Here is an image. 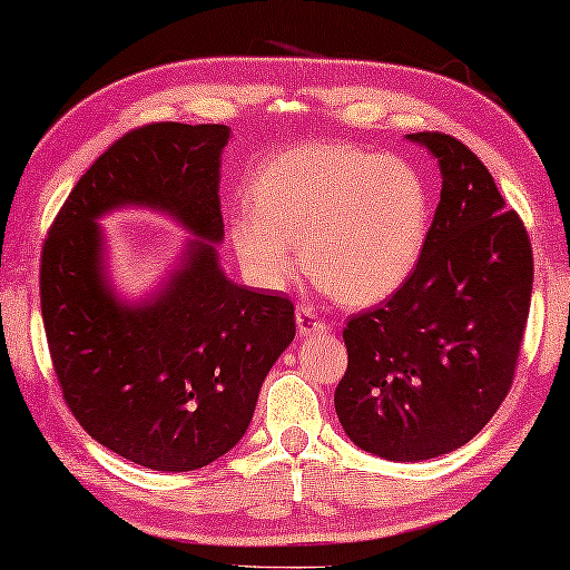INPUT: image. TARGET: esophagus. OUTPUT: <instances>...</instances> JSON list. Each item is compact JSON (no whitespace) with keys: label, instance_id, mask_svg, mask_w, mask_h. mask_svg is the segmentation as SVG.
I'll use <instances>...</instances> for the list:
<instances>
[{"label":"esophagus","instance_id":"34e87169","mask_svg":"<svg viewBox=\"0 0 570 570\" xmlns=\"http://www.w3.org/2000/svg\"><path fill=\"white\" fill-rule=\"evenodd\" d=\"M295 324H298L301 337H308V334H322L330 330V324H326L324 318L318 316V311L311 306H298V311H295Z\"/></svg>","mask_w":570,"mask_h":570}]
</instances>
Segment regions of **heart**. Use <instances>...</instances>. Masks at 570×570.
<instances>
[{"mask_svg":"<svg viewBox=\"0 0 570 570\" xmlns=\"http://www.w3.org/2000/svg\"><path fill=\"white\" fill-rule=\"evenodd\" d=\"M233 248L264 287L298 272L345 306H373L400 291L423 256L431 191L407 163L345 142L303 145L269 160L252 205L228 217Z\"/></svg>","mask_w":570,"mask_h":570,"instance_id":"1","label":"heart"}]
</instances>
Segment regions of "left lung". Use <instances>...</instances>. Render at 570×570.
<instances>
[{
	"instance_id": "left-lung-1",
	"label": "left lung",
	"mask_w": 570,
	"mask_h": 570,
	"mask_svg": "<svg viewBox=\"0 0 570 570\" xmlns=\"http://www.w3.org/2000/svg\"><path fill=\"white\" fill-rule=\"evenodd\" d=\"M439 160L441 202L423 256L392 298L350 318L334 410L350 441L389 462H423L472 441L517 371L532 301V244L478 155L417 131Z\"/></svg>"
}]
</instances>
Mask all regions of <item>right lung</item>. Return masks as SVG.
Segmentation results:
<instances>
[{
    "label": "right lung",
    "mask_w": 570,
    "mask_h": 570,
    "mask_svg": "<svg viewBox=\"0 0 570 570\" xmlns=\"http://www.w3.org/2000/svg\"><path fill=\"white\" fill-rule=\"evenodd\" d=\"M228 139L225 124L127 131L85 170L43 240L41 314L65 402L92 439L147 470H199L236 446L295 337L285 295L236 285L217 262ZM119 206L158 208L198 236L137 304L107 283L97 220Z\"/></svg>",
    "instance_id": "obj_1"
}]
</instances>
